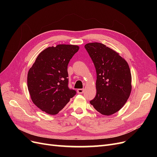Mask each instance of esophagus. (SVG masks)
<instances>
[{"mask_svg":"<svg viewBox=\"0 0 157 157\" xmlns=\"http://www.w3.org/2000/svg\"><path fill=\"white\" fill-rule=\"evenodd\" d=\"M78 94H82L84 92V89L83 88H79L77 90Z\"/></svg>","mask_w":157,"mask_h":157,"instance_id":"34e87169","label":"esophagus"}]
</instances>
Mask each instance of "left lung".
Listing matches in <instances>:
<instances>
[{"label":"left lung","instance_id":"8db88e82","mask_svg":"<svg viewBox=\"0 0 157 157\" xmlns=\"http://www.w3.org/2000/svg\"><path fill=\"white\" fill-rule=\"evenodd\" d=\"M97 74L95 98L90 101L99 113L111 115L124 106L132 90L129 65L117 52L98 42L84 46Z\"/></svg>","mask_w":157,"mask_h":157}]
</instances>
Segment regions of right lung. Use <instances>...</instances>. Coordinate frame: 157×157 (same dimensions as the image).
Listing matches in <instances>:
<instances>
[{
    "instance_id": "1",
    "label": "right lung",
    "mask_w": 157,
    "mask_h": 157,
    "mask_svg": "<svg viewBox=\"0 0 157 157\" xmlns=\"http://www.w3.org/2000/svg\"><path fill=\"white\" fill-rule=\"evenodd\" d=\"M76 45L59 44L41 52L27 75V86L33 102L42 111L56 115L75 96L69 88L67 65L77 52Z\"/></svg>"
}]
</instances>
